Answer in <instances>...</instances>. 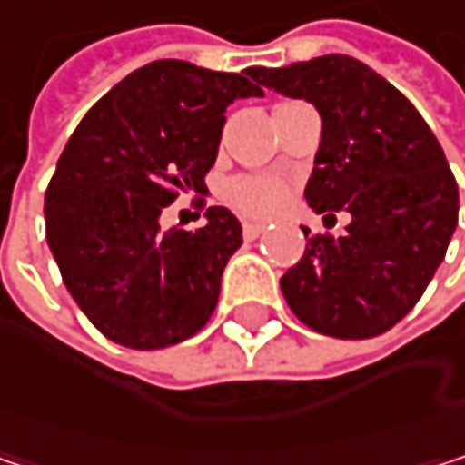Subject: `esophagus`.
<instances>
[{
	"instance_id": "esophagus-1",
	"label": "esophagus",
	"mask_w": 465,
	"mask_h": 465,
	"mask_svg": "<svg viewBox=\"0 0 465 465\" xmlns=\"http://www.w3.org/2000/svg\"><path fill=\"white\" fill-rule=\"evenodd\" d=\"M263 232H266V226H263V223H250V221H244V223H242V233H244V239H258Z\"/></svg>"
}]
</instances>
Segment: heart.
I'll return each mask as SVG.
<instances>
[{"label": "heart", "instance_id": "heart-1", "mask_svg": "<svg viewBox=\"0 0 465 465\" xmlns=\"http://www.w3.org/2000/svg\"><path fill=\"white\" fill-rule=\"evenodd\" d=\"M291 188L280 177L269 174H239L226 183L223 199L236 213L250 218H269L288 204Z\"/></svg>", "mask_w": 465, "mask_h": 465}]
</instances>
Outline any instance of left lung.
<instances>
[{
	"label": "left lung",
	"instance_id": "8db88e82",
	"mask_svg": "<svg viewBox=\"0 0 465 465\" xmlns=\"http://www.w3.org/2000/svg\"><path fill=\"white\" fill-rule=\"evenodd\" d=\"M252 80L318 107L323 132L304 199L350 213L341 233H315L282 280L293 315L336 339H371L425 293L458 226V185L415 104L352 55H321ZM307 236V229H304Z\"/></svg>",
	"mask_w": 465,
	"mask_h": 465
}]
</instances>
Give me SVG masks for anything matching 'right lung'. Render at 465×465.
<instances>
[{"label": "right lung", "mask_w": 465, "mask_h": 465, "mask_svg": "<svg viewBox=\"0 0 465 465\" xmlns=\"http://www.w3.org/2000/svg\"><path fill=\"white\" fill-rule=\"evenodd\" d=\"M261 94L250 69L161 58L104 94L69 137L45 191V236L66 291L110 341L161 350L215 312L239 221L210 207L202 229L161 232L158 218L177 196L207 193L226 107Z\"/></svg>", "instance_id": "add662e5"}]
</instances>
